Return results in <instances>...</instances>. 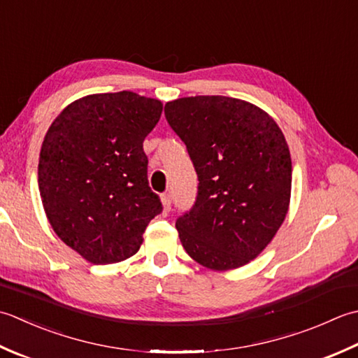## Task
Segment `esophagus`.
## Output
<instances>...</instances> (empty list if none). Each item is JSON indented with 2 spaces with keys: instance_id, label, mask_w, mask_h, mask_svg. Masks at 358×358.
<instances>
[{
  "instance_id": "34e87169",
  "label": "esophagus",
  "mask_w": 358,
  "mask_h": 358,
  "mask_svg": "<svg viewBox=\"0 0 358 358\" xmlns=\"http://www.w3.org/2000/svg\"><path fill=\"white\" fill-rule=\"evenodd\" d=\"M160 201H162V206H164L165 211L171 210V196H170V193L160 194Z\"/></svg>"
}]
</instances>
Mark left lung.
<instances>
[{"label":"left lung","mask_w":358,"mask_h":358,"mask_svg":"<svg viewBox=\"0 0 358 358\" xmlns=\"http://www.w3.org/2000/svg\"><path fill=\"white\" fill-rule=\"evenodd\" d=\"M165 117L198 173V198L176 221L185 252L210 271L249 264L286 220L292 159L272 115L224 96L182 97Z\"/></svg>","instance_id":"obj_1"}]
</instances>
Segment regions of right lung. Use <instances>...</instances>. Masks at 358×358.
Here are the masks:
<instances>
[{
    "instance_id": "right-lung-1",
    "label": "right lung",
    "mask_w": 358,
    "mask_h": 358,
    "mask_svg": "<svg viewBox=\"0 0 358 358\" xmlns=\"http://www.w3.org/2000/svg\"><path fill=\"white\" fill-rule=\"evenodd\" d=\"M162 101L131 91L90 94L49 127L38 160V188L50 227L92 264L133 257L162 211L147 179L143 141Z\"/></svg>"
}]
</instances>
